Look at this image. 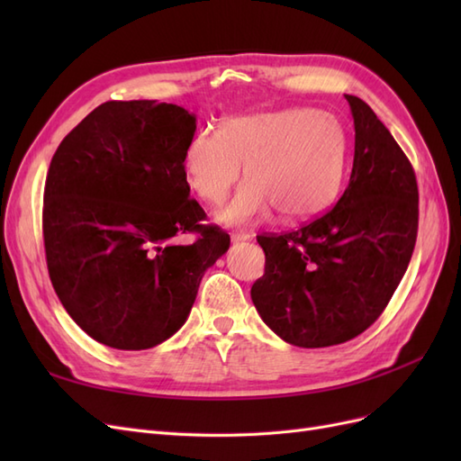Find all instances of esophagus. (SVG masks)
Listing matches in <instances>:
<instances>
[{"label": "esophagus", "instance_id": "34e87169", "mask_svg": "<svg viewBox=\"0 0 461 461\" xmlns=\"http://www.w3.org/2000/svg\"><path fill=\"white\" fill-rule=\"evenodd\" d=\"M230 239H232L234 244H240V242H246V240L252 239V234H248V232H232Z\"/></svg>", "mask_w": 461, "mask_h": 461}]
</instances>
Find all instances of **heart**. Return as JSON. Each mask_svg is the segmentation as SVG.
Listing matches in <instances>:
<instances>
[{"mask_svg": "<svg viewBox=\"0 0 461 461\" xmlns=\"http://www.w3.org/2000/svg\"><path fill=\"white\" fill-rule=\"evenodd\" d=\"M346 149V132L329 111H259L227 119L219 132L194 134L185 149V173L188 186L217 205L239 183L244 165L246 185L217 219L248 225L276 209L281 221L298 222L337 200Z\"/></svg>", "mask_w": 461, "mask_h": 461, "instance_id": "obj_1", "label": "heart"}]
</instances>
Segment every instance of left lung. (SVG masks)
<instances>
[{"label": "left lung", "instance_id": "1", "mask_svg": "<svg viewBox=\"0 0 461 461\" xmlns=\"http://www.w3.org/2000/svg\"><path fill=\"white\" fill-rule=\"evenodd\" d=\"M354 167L340 200L308 225L259 234L265 273L252 302L288 344L325 348L356 339L384 312L406 273L420 192L406 153L356 95Z\"/></svg>", "mask_w": 461, "mask_h": 461}]
</instances>
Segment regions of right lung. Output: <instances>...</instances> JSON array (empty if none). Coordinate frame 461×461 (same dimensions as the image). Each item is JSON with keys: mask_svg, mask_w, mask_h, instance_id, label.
I'll list each match as a JSON object with an SVG mask.
<instances>
[{"mask_svg": "<svg viewBox=\"0 0 461 461\" xmlns=\"http://www.w3.org/2000/svg\"><path fill=\"white\" fill-rule=\"evenodd\" d=\"M196 117L153 100L105 102L53 153L41 229L51 285L88 337L148 350L185 325L230 236L190 200ZM192 233L194 240H177Z\"/></svg>", "mask_w": 461, "mask_h": 461, "instance_id": "1", "label": "right lung"}]
</instances>
